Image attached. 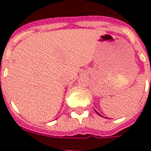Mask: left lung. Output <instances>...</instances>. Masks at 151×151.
I'll return each instance as SVG.
<instances>
[{"label":"left lung","instance_id":"1","mask_svg":"<svg viewBox=\"0 0 151 151\" xmlns=\"http://www.w3.org/2000/svg\"><path fill=\"white\" fill-rule=\"evenodd\" d=\"M96 112H97V111H96ZM97 114H99V113H97ZM99 115H100V114H99Z\"/></svg>","mask_w":151,"mask_h":151}]
</instances>
